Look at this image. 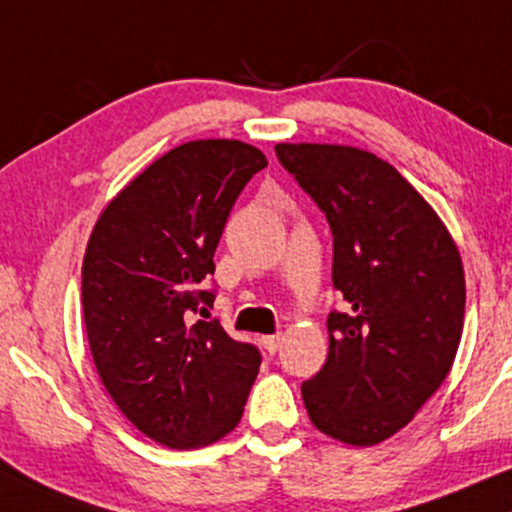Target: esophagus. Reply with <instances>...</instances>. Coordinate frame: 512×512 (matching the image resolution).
Instances as JSON below:
<instances>
[{"instance_id": "obj_1", "label": "esophagus", "mask_w": 512, "mask_h": 512, "mask_svg": "<svg viewBox=\"0 0 512 512\" xmlns=\"http://www.w3.org/2000/svg\"><path fill=\"white\" fill-rule=\"evenodd\" d=\"M281 341H283V336L281 334H272V336H262V346H264V350H267L269 355H274L276 350L281 348Z\"/></svg>"}]
</instances>
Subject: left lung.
<instances>
[{
  "label": "left lung",
  "mask_w": 512,
  "mask_h": 512,
  "mask_svg": "<svg viewBox=\"0 0 512 512\" xmlns=\"http://www.w3.org/2000/svg\"><path fill=\"white\" fill-rule=\"evenodd\" d=\"M334 236L329 355L300 391L319 432L353 446L389 439L451 372L465 319L458 248L384 159L343 145H276Z\"/></svg>",
  "instance_id": "left-lung-1"
}]
</instances>
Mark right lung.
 Masks as SVG:
<instances>
[{"instance_id": "add662e5", "label": "right lung", "mask_w": 512, "mask_h": 512, "mask_svg": "<svg viewBox=\"0 0 512 512\" xmlns=\"http://www.w3.org/2000/svg\"><path fill=\"white\" fill-rule=\"evenodd\" d=\"M267 157L240 140H193L133 178L97 219L83 317L104 389L145 436L197 448L236 427L262 353L207 307L226 219ZM196 324L193 325L192 322Z\"/></svg>"}]
</instances>
